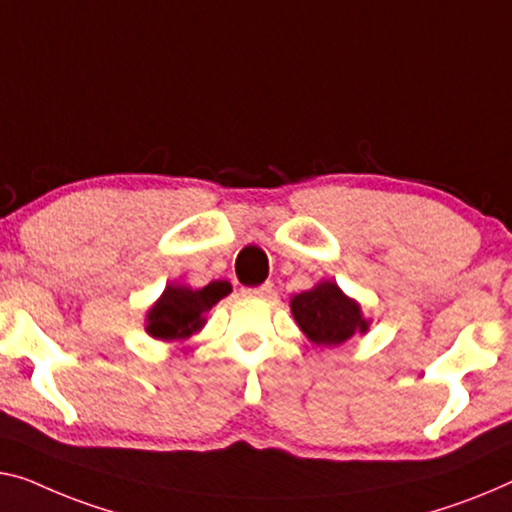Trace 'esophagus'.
Instances as JSON below:
<instances>
[{"mask_svg":"<svg viewBox=\"0 0 512 512\" xmlns=\"http://www.w3.org/2000/svg\"><path fill=\"white\" fill-rule=\"evenodd\" d=\"M243 294H248V296H262V299H266V296L273 294V285H271V282H264V285H259V287L243 289Z\"/></svg>","mask_w":512,"mask_h":512,"instance_id":"34e87169","label":"esophagus"}]
</instances>
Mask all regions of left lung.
Wrapping results in <instances>:
<instances>
[{"label": "left lung", "instance_id": "1", "mask_svg": "<svg viewBox=\"0 0 512 512\" xmlns=\"http://www.w3.org/2000/svg\"><path fill=\"white\" fill-rule=\"evenodd\" d=\"M292 315L301 331L315 345L333 347L352 338L356 331H368L361 308L347 299L333 282H322L315 289L296 294L292 299Z\"/></svg>", "mask_w": 512, "mask_h": 512}]
</instances>
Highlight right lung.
I'll return each instance as SVG.
<instances>
[{"mask_svg": "<svg viewBox=\"0 0 512 512\" xmlns=\"http://www.w3.org/2000/svg\"><path fill=\"white\" fill-rule=\"evenodd\" d=\"M230 292V282L225 280H213L202 289H190L181 285L165 287L163 296L149 310L147 331L158 340L188 338L190 333L204 324V312Z\"/></svg>", "mask_w": 512, "mask_h": 512, "instance_id": "obj_1", "label": "right lung"}]
</instances>
